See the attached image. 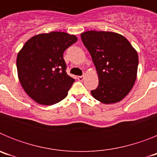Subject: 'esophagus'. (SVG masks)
Segmentation results:
<instances>
[{"label":"esophagus","instance_id":"obj_1","mask_svg":"<svg viewBox=\"0 0 157 157\" xmlns=\"http://www.w3.org/2000/svg\"><path fill=\"white\" fill-rule=\"evenodd\" d=\"M84 79V76L83 75H81V76H78V80L80 82H82V80Z\"/></svg>","mask_w":157,"mask_h":157}]
</instances>
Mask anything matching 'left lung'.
<instances>
[{
  "label": "left lung",
  "mask_w": 157,
  "mask_h": 157,
  "mask_svg": "<svg viewBox=\"0 0 157 157\" xmlns=\"http://www.w3.org/2000/svg\"><path fill=\"white\" fill-rule=\"evenodd\" d=\"M81 39L90 52L98 71L99 83L91 90L104 104L121 101L132 89L137 77L138 56L123 35L109 31L84 32Z\"/></svg>",
  "instance_id": "8db88e82"
}]
</instances>
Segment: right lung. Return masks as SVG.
Returning <instances> with one entry per match:
<instances>
[{
  "instance_id": "obj_1",
  "label": "right lung",
  "mask_w": 157,
  "mask_h": 157,
  "mask_svg": "<svg viewBox=\"0 0 157 157\" xmlns=\"http://www.w3.org/2000/svg\"><path fill=\"white\" fill-rule=\"evenodd\" d=\"M76 41L75 35L53 31L34 36L19 51V82L37 103L52 105L67 97L75 79L67 74L63 52Z\"/></svg>"
}]
</instances>
